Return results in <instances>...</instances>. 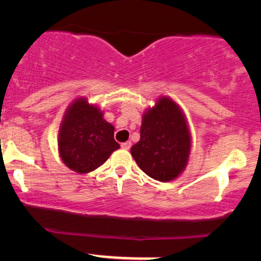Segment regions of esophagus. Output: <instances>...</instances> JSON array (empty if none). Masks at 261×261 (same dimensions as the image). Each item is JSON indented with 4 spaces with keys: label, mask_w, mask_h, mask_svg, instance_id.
Here are the masks:
<instances>
[{
    "label": "esophagus",
    "mask_w": 261,
    "mask_h": 261,
    "mask_svg": "<svg viewBox=\"0 0 261 261\" xmlns=\"http://www.w3.org/2000/svg\"><path fill=\"white\" fill-rule=\"evenodd\" d=\"M121 147H122V149H125V150H128L131 147V143H130V141L122 143V144H121Z\"/></svg>",
    "instance_id": "34e87169"
}]
</instances>
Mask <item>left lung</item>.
<instances>
[{
  "instance_id": "1",
  "label": "left lung",
  "mask_w": 261,
  "mask_h": 261,
  "mask_svg": "<svg viewBox=\"0 0 261 261\" xmlns=\"http://www.w3.org/2000/svg\"><path fill=\"white\" fill-rule=\"evenodd\" d=\"M191 150L186 118L172 99L163 97L144 115L140 141L131 154L144 173L152 179L169 181L184 169Z\"/></svg>"
}]
</instances>
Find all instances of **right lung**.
Instances as JSON below:
<instances>
[{
    "label": "right lung",
    "mask_w": 261,
    "mask_h": 261,
    "mask_svg": "<svg viewBox=\"0 0 261 261\" xmlns=\"http://www.w3.org/2000/svg\"><path fill=\"white\" fill-rule=\"evenodd\" d=\"M114 130L97 107L77 99L68 109L59 131L58 145L64 164L81 174L101 167L120 147Z\"/></svg>",
    "instance_id": "1"
}]
</instances>
